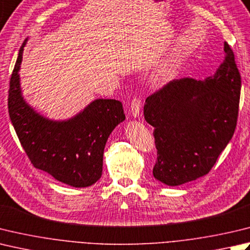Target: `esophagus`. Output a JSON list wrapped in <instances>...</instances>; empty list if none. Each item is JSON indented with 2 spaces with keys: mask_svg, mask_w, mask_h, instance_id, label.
<instances>
[{
  "mask_svg": "<svg viewBox=\"0 0 250 250\" xmlns=\"http://www.w3.org/2000/svg\"><path fill=\"white\" fill-rule=\"evenodd\" d=\"M141 110V100L138 97H134L133 100L131 101V106H130V112L133 117H139Z\"/></svg>",
  "mask_w": 250,
  "mask_h": 250,
  "instance_id": "obj_1",
  "label": "esophagus"
}]
</instances>
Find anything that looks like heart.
<instances>
[{"label": "heart", "mask_w": 250, "mask_h": 250, "mask_svg": "<svg viewBox=\"0 0 250 250\" xmlns=\"http://www.w3.org/2000/svg\"><path fill=\"white\" fill-rule=\"evenodd\" d=\"M177 67H178V62L175 60L170 61L168 63H166L164 68H161V70L157 73L156 76V80L159 82H165L169 80L170 78H172L174 76L175 71H177Z\"/></svg>", "instance_id": "b5f03b06"}]
</instances>
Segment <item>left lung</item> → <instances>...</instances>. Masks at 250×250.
Returning a JSON list of instances; mask_svg holds the SVG:
<instances>
[{"mask_svg": "<svg viewBox=\"0 0 250 250\" xmlns=\"http://www.w3.org/2000/svg\"><path fill=\"white\" fill-rule=\"evenodd\" d=\"M223 62L213 77L173 80L148 96L144 118L154 126L155 179L170 187L207 174L236 128L241 75L224 42Z\"/></svg>", "mask_w": 250, "mask_h": 250, "instance_id": "obj_1", "label": "left lung"}]
</instances>
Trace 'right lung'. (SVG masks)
Here are the masks:
<instances>
[{"label": "right lung", "mask_w": 250, "mask_h": 250, "mask_svg": "<svg viewBox=\"0 0 250 250\" xmlns=\"http://www.w3.org/2000/svg\"><path fill=\"white\" fill-rule=\"evenodd\" d=\"M19 50L9 81L8 114L22 148L33 167L62 183L86 188L101 178L103 154L108 136L125 119L121 102L99 99L65 121L45 118L24 102L18 71Z\"/></svg>", "instance_id": "right-lung-1"}]
</instances>
